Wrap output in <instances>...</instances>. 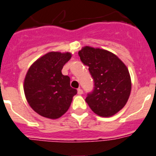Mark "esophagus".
Listing matches in <instances>:
<instances>
[{"mask_svg": "<svg viewBox=\"0 0 156 156\" xmlns=\"http://www.w3.org/2000/svg\"><path fill=\"white\" fill-rule=\"evenodd\" d=\"M77 93H78V94H82L83 93V91L81 88H78L77 89Z\"/></svg>", "mask_w": 156, "mask_h": 156, "instance_id": "esophagus-1", "label": "esophagus"}]
</instances>
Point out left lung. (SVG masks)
I'll return each instance as SVG.
<instances>
[{
    "label": "left lung",
    "mask_w": 156,
    "mask_h": 156,
    "mask_svg": "<svg viewBox=\"0 0 156 156\" xmlns=\"http://www.w3.org/2000/svg\"><path fill=\"white\" fill-rule=\"evenodd\" d=\"M78 54L94 80V90L85 101L98 116H113L125 106L131 92L126 65L115 54L99 48L85 46Z\"/></svg>",
    "instance_id": "obj_1"
}]
</instances>
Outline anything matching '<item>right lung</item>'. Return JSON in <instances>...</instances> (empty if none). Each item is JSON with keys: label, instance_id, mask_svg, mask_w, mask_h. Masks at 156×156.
<instances>
[{"label": "right lung", "instance_id": "add662e5", "mask_svg": "<svg viewBox=\"0 0 156 156\" xmlns=\"http://www.w3.org/2000/svg\"><path fill=\"white\" fill-rule=\"evenodd\" d=\"M72 54L50 52L29 68L23 90L30 106L39 115L50 119L62 117L69 110L76 89L70 86V78L62 73Z\"/></svg>", "mask_w": 156, "mask_h": 156}]
</instances>
